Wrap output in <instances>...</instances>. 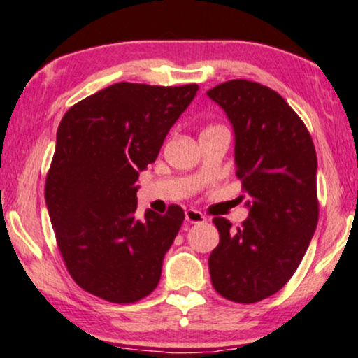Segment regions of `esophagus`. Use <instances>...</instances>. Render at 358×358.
Masks as SVG:
<instances>
[{"instance_id":"1","label":"esophagus","mask_w":358,"mask_h":358,"mask_svg":"<svg viewBox=\"0 0 358 358\" xmlns=\"http://www.w3.org/2000/svg\"><path fill=\"white\" fill-rule=\"evenodd\" d=\"M186 221L191 222V224H201V222H206V216L203 213L196 211V209H187Z\"/></svg>"}]
</instances>
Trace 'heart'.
I'll use <instances>...</instances> for the list:
<instances>
[{
  "instance_id": "heart-1",
  "label": "heart",
  "mask_w": 358,
  "mask_h": 358,
  "mask_svg": "<svg viewBox=\"0 0 358 358\" xmlns=\"http://www.w3.org/2000/svg\"><path fill=\"white\" fill-rule=\"evenodd\" d=\"M208 129H211V127H208Z\"/></svg>"
}]
</instances>
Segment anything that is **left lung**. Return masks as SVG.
Instances as JSON below:
<instances>
[{"instance_id": "obj_1", "label": "left lung", "mask_w": 358, "mask_h": 358, "mask_svg": "<svg viewBox=\"0 0 358 358\" xmlns=\"http://www.w3.org/2000/svg\"><path fill=\"white\" fill-rule=\"evenodd\" d=\"M208 95L233 124L236 176L250 208L236 229L226 217L213 220L220 245L209 273L221 296L256 303L288 283L317 229V152L303 120L270 87L238 78Z\"/></svg>"}]
</instances>
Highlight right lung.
<instances>
[{"mask_svg": "<svg viewBox=\"0 0 358 358\" xmlns=\"http://www.w3.org/2000/svg\"><path fill=\"white\" fill-rule=\"evenodd\" d=\"M197 88L113 83L63 115L45 199L66 270L92 295L127 305L159 285L184 211L147 209L138 221L137 179Z\"/></svg>", "mask_w": 358, "mask_h": 358, "instance_id": "right-lung-1", "label": "right lung"}]
</instances>
